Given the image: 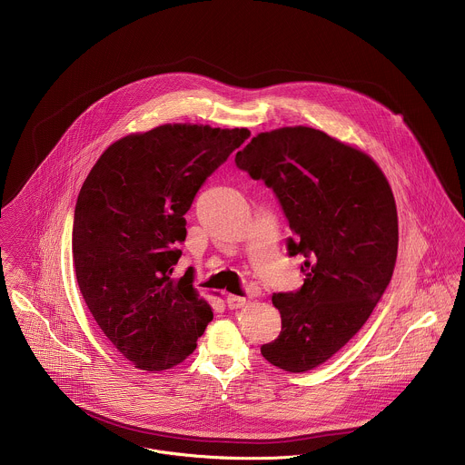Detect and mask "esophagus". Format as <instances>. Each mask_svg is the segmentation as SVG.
I'll return each mask as SVG.
<instances>
[{
  "mask_svg": "<svg viewBox=\"0 0 465 465\" xmlns=\"http://www.w3.org/2000/svg\"><path fill=\"white\" fill-rule=\"evenodd\" d=\"M247 304H249V299H245V297H240V295H229L227 297L229 310H240V308H243Z\"/></svg>",
  "mask_w": 465,
  "mask_h": 465,
  "instance_id": "1",
  "label": "esophagus"
}]
</instances>
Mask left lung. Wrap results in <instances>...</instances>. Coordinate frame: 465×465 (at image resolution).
<instances>
[{"label": "left lung", "mask_w": 465, "mask_h": 465, "mask_svg": "<svg viewBox=\"0 0 465 465\" xmlns=\"http://www.w3.org/2000/svg\"><path fill=\"white\" fill-rule=\"evenodd\" d=\"M234 163L273 192L292 229L288 256L304 258V284L272 297L281 332L262 354L288 372L312 371L361 330L392 279V190L367 153L310 127L258 134Z\"/></svg>", "instance_id": "8db88e82"}]
</instances>
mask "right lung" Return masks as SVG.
I'll return each instance as SVG.
<instances>
[{
	"instance_id": "1",
	"label": "right lung",
	"mask_w": 465,
	"mask_h": 465,
	"mask_svg": "<svg viewBox=\"0 0 465 465\" xmlns=\"http://www.w3.org/2000/svg\"><path fill=\"white\" fill-rule=\"evenodd\" d=\"M249 135L181 124L133 134L113 143L82 184L71 240L78 288L100 330L137 369L181 363L213 321L190 273L175 279L173 270L184 214Z\"/></svg>"
}]
</instances>
